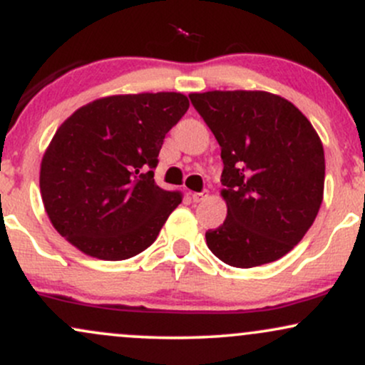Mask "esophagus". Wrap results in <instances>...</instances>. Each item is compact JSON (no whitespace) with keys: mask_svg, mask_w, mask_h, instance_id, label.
Wrapping results in <instances>:
<instances>
[{"mask_svg":"<svg viewBox=\"0 0 365 365\" xmlns=\"http://www.w3.org/2000/svg\"><path fill=\"white\" fill-rule=\"evenodd\" d=\"M206 197L207 192H194V194H192V200H194V202H200V200L206 199Z\"/></svg>","mask_w":365,"mask_h":365,"instance_id":"obj_1","label":"esophagus"}]
</instances>
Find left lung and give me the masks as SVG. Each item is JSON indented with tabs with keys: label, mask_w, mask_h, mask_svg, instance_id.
Wrapping results in <instances>:
<instances>
[{
	"label": "left lung",
	"mask_w": 365,
	"mask_h": 365,
	"mask_svg": "<svg viewBox=\"0 0 365 365\" xmlns=\"http://www.w3.org/2000/svg\"><path fill=\"white\" fill-rule=\"evenodd\" d=\"M221 148L228 215L206 232L209 250L233 267L278 261L302 240L324 194V149L302 111L264 91L188 96Z\"/></svg>",
	"instance_id": "8db88e82"
}]
</instances>
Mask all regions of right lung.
I'll return each mask as SVG.
<instances>
[{
  "mask_svg": "<svg viewBox=\"0 0 365 365\" xmlns=\"http://www.w3.org/2000/svg\"><path fill=\"white\" fill-rule=\"evenodd\" d=\"M188 106L180 92L108 96L63 121L39 175L56 232L103 261L148 249L182 202L180 192L156 185L153 170L165 135Z\"/></svg>",
  "mask_w": 365,
  "mask_h": 365,
  "instance_id": "right-lung-1",
  "label": "right lung"
}]
</instances>
